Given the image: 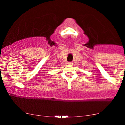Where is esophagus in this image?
Here are the masks:
<instances>
[{
    "label": "esophagus",
    "mask_w": 125,
    "mask_h": 125,
    "mask_svg": "<svg viewBox=\"0 0 125 125\" xmlns=\"http://www.w3.org/2000/svg\"><path fill=\"white\" fill-rule=\"evenodd\" d=\"M67 64H72L73 63L72 62H67Z\"/></svg>",
    "instance_id": "esophagus-1"
}]
</instances>
